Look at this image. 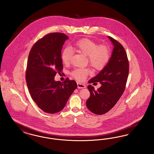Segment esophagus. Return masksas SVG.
<instances>
[{
	"label": "esophagus",
	"mask_w": 154,
	"mask_h": 154,
	"mask_svg": "<svg viewBox=\"0 0 154 154\" xmlns=\"http://www.w3.org/2000/svg\"><path fill=\"white\" fill-rule=\"evenodd\" d=\"M77 85H78V87L79 88H85V85L82 84V83H80L79 82L77 83Z\"/></svg>",
	"instance_id": "obj_1"
}]
</instances>
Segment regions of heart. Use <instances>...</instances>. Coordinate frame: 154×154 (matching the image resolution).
Returning a JSON list of instances; mask_svg holds the SVG:
<instances>
[{"mask_svg": "<svg viewBox=\"0 0 154 154\" xmlns=\"http://www.w3.org/2000/svg\"><path fill=\"white\" fill-rule=\"evenodd\" d=\"M75 51L83 54L87 57V62L95 70L102 69L108 63L110 57L109 48L106 45H99L97 42L89 39H82L76 42L72 47ZM72 52L69 48H65L61 54V59L64 65L71 63ZM89 69L77 68L70 72V75L79 81H84L90 74Z\"/></svg>", "mask_w": 154, "mask_h": 154, "instance_id": "b5f03b06", "label": "heart"}]
</instances>
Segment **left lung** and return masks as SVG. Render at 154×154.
<instances>
[{
    "label": "left lung",
    "mask_w": 154,
    "mask_h": 154,
    "mask_svg": "<svg viewBox=\"0 0 154 154\" xmlns=\"http://www.w3.org/2000/svg\"><path fill=\"white\" fill-rule=\"evenodd\" d=\"M108 38L114 46L111 57L104 69L88 83L101 87L95 90L91 85L87 88L90 97L86 101L88 109L94 114L103 115L108 112L118 102L125 90L129 72V63L125 50L119 42Z\"/></svg>",
    "instance_id": "left-lung-1"
}]
</instances>
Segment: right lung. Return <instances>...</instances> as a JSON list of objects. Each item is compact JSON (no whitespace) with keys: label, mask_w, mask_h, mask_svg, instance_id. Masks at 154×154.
Listing matches in <instances>:
<instances>
[{"label":"right lung","mask_w":154,"mask_h":154,"mask_svg":"<svg viewBox=\"0 0 154 154\" xmlns=\"http://www.w3.org/2000/svg\"><path fill=\"white\" fill-rule=\"evenodd\" d=\"M68 39L63 33L46 35L35 43L29 54L26 72L29 92L38 106L48 114L62 110L77 88L74 80H54L63 69L61 50Z\"/></svg>","instance_id":"1"}]
</instances>
